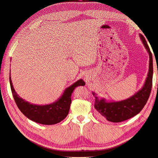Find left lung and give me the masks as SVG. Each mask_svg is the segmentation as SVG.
Segmentation results:
<instances>
[{
    "label": "left lung",
    "mask_w": 158,
    "mask_h": 158,
    "mask_svg": "<svg viewBox=\"0 0 158 158\" xmlns=\"http://www.w3.org/2000/svg\"><path fill=\"white\" fill-rule=\"evenodd\" d=\"M139 36L148 52L150 57L148 74L143 88L131 97L118 102H106L103 98L99 99L97 96H95V94L93 93L95 97V109L100 116L106 118L109 122H121L139 114L146 104L151 94L153 74L152 56L146 39L142 34H139Z\"/></svg>",
    "instance_id": "8db88e82"
}]
</instances>
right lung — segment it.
<instances>
[{
	"label": "right lung",
	"instance_id": "1",
	"mask_svg": "<svg viewBox=\"0 0 158 158\" xmlns=\"http://www.w3.org/2000/svg\"><path fill=\"white\" fill-rule=\"evenodd\" d=\"M10 84L12 96L18 108L27 118L41 124L51 125L59 123L67 116L72 102L71 96L74 89L79 86H84L85 82L79 79L65 89L58 101L46 106L30 104L19 97L12 86L10 75Z\"/></svg>",
	"mask_w": 158,
	"mask_h": 158
}]
</instances>
